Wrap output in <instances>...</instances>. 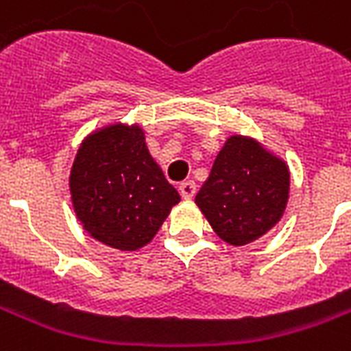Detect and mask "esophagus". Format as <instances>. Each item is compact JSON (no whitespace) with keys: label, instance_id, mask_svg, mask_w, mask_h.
<instances>
[{"label":"esophagus","instance_id":"1","mask_svg":"<svg viewBox=\"0 0 351 351\" xmlns=\"http://www.w3.org/2000/svg\"><path fill=\"white\" fill-rule=\"evenodd\" d=\"M195 190H197V186H195L193 180H188V182H182L178 186V191H180V195H182L184 199L193 197V195H195Z\"/></svg>","mask_w":351,"mask_h":351}]
</instances>
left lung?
Wrapping results in <instances>:
<instances>
[{
  "instance_id": "obj_1",
  "label": "left lung",
  "mask_w": 351,
  "mask_h": 351,
  "mask_svg": "<svg viewBox=\"0 0 351 351\" xmlns=\"http://www.w3.org/2000/svg\"><path fill=\"white\" fill-rule=\"evenodd\" d=\"M289 169L256 138L231 135L195 195L214 233L244 246L271 231L286 210Z\"/></svg>"
}]
</instances>
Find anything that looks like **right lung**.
I'll use <instances>...</instances> for the list:
<instances>
[{"instance_id": "obj_1", "label": "right lung", "mask_w": 351, "mask_h": 351, "mask_svg": "<svg viewBox=\"0 0 351 351\" xmlns=\"http://www.w3.org/2000/svg\"><path fill=\"white\" fill-rule=\"evenodd\" d=\"M69 190L88 235L123 252L150 243L180 201L137 123H112L90 133L73 161Z\"/></svg>"}]
</instances>
